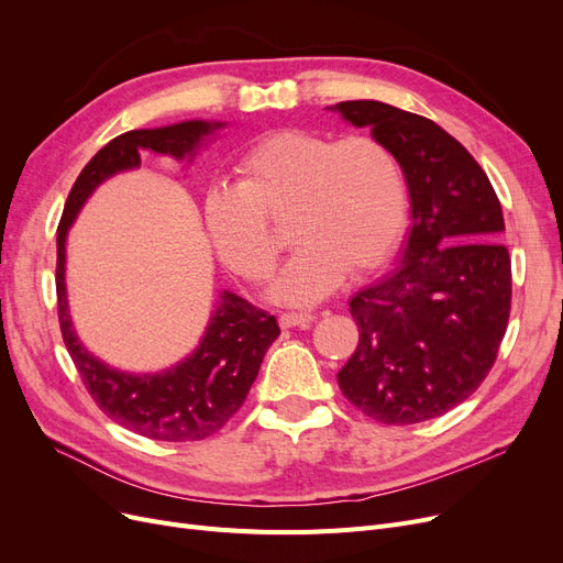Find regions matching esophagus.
<instances>
[{
	"instance_id": "esophagus-1",
	"label": "esophagus",
	"mask_w": 563,
	"mask_h": 563,
	"mask_svg": "<svg viewBox=\"0 0 563 563\" xmlns=\"http://www.w3.org/2000/svg\"><path fill=\"white\" fill-rule=\"evenodd\" d=\"M313 316L307 313V311H284L279 316V325L286 330V328H309L311 325Z\"/></svg>"
}]
</instances>
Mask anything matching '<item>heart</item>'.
Returning <instances> with one entry per match:
<instances>
[{
	"mask_svg": "<svg viewBox=\"0 0 563 563\" xmlns=\"http://www.w3.org/2000/svg\"><path fill=\"white\" fill-rule=\"evenodd\" d=\"M235 172L238 187L206 195L210 243L235 275L263 282L282 250L271 224H288L298 250L273 284L279 302L323 300L345 271L360 275L383 263L404 233L406 174L378 137L279 130L250 146Z\"/></svg>",
	"mask_w": 563,
	"mask_h": 563,
	"instance_id": "obj_1",
	"label": "heart"
}]
</instances>
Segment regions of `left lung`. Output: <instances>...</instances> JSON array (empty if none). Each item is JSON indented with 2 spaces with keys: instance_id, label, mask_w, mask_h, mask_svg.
Masks as SVG:
<instances>
[{
  "instance_id": "1",
  "label": "left lung",
  "mask_w": 563,
  "mask_h": 563,
  "mask_svg": "<svg viewBox=\"0 0 563 563\" xmlns=\"http://www.w3.org/2000/svg\"><path fill=\"white\" fill-rule=\"evenodd\" d=\"M371 128L404 167L412 229L404 263L351 300L360 341L336 373L366 417L410 426L456 408L490 373L511 313V258L486 172L431 119L380 100L328 107Z\"/></svg>"
}]
</instances>
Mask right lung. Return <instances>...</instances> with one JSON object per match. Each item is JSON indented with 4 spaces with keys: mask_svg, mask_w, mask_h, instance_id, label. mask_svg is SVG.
<instances>
[{
    "mask_svg": "<svg viewBox=\"0 0 563 563\" xmlns=\"http://www.w3.org/2000/svg\"><path fill=\"white\" fill-rule=\"evenodd\" d=\"M224 123L185 121L155 130H130L104 144L79 172L57 229V309L68 355L96 406L128 431L148 440H203L240 410L267 347L279 336L277 318L224 290L206 336L185 362L163 373L132 376L102 364L79 343L66 300V233L96 187L119 172L140 167L144 148L183 159Z\"/></svg>",
    "mask_w": 563,
    "mask_h": 563,
    "instance_id": "add662e5",
    "label": "right lung"
}]
</instances>
